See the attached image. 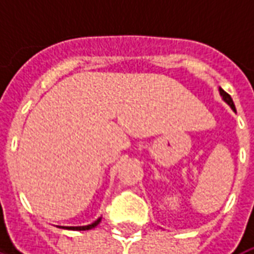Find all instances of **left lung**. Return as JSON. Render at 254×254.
<instances>
[{
	"label": "left lung",
	"instance_id": "8db88e82",
	"mask_svg": "<svg viewBox=\"0 0 254 254\" xmlns=\"http://www.w3.org/2000/svg\"><path fill=\"white\" fill-rule=\"evenodd\" d=\"M220 94L223 95L224 101H225L227 104L230 105V106H231V108H232V109H234V110H235V112H237V109H235V105H234V101H232V98H231L230 94H227V92H225V91H224L223 88H220Z\"/></svg>",
	"mask_w": 254,
	"mask_h": 254
}]
</instances>
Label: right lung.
Listing matches in <instances>:
<instances>
[{
  "label": "right lung",
  "mask_w": 254,
  "mask_h": 254,
  "mask_svg": "<svg viewBox=\"0 0 254 254\" xmlns=\"http://www.w3.org/2000/svg\"><path fill=\"white\" fill-rule=\"evenodd\" d=\"M99 221H101V220H97L95 223H92V224H91V225H85V227H70V230H77V231L91 230V228H94L95 225H98V224H99Z\"/></svg>",
  "instance_id": "right-lung-1"
}]
</instances>
